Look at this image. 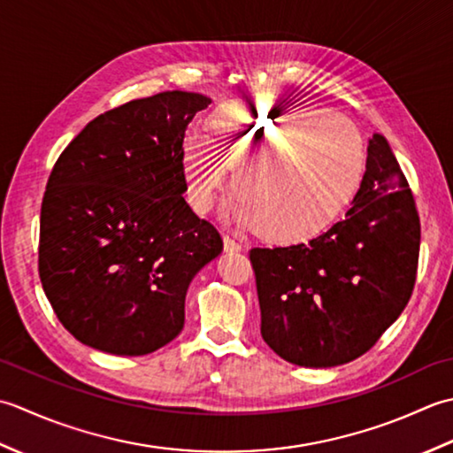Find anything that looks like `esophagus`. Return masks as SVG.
<instances>
[{"label": "esophagus", "mask_w": 453, "mask_h": 453, "mask_svg": "<svg viewBox=\"0 0 453 453\" xmlns=\"http://www.w3.org/2000/svg\"><path fill=\"white\" fill-rule=\"evenodd\" d=\"M223 246H225V252L226 254H238V252L244 250V246L240 244V242H236V240H233L230 236L223 238Z\"/></svg>", "instance_id": "esophagus-1"}]
</instances>
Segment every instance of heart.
<instances>
[{
  "label": "heart",
  "mask_w": 453,
  "mask_h": 453,
  "mask_svg": "<svg viewBox=\"0 0 453 453\" xmlns=\"http://www.w3.org/2000/svg\"><path fill=\"white\" fill-rule=\"evenodd\" d=\"M219 154L236 165L234 215L267 242L303 244L336 223L365 172L364 138L354 123L322 109L270 101L225 104L207 117ZM183 172L197 209L209 211L225 170L199 136L183 141Z\"/></svg>",
  "instance_id": "heart-1"
}]
</instances>
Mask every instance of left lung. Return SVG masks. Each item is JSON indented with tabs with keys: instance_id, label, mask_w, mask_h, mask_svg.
<instances>
[{
	"instance_id": "1",
	"label": "left lung",
	"mask_w": 453,
	"mask_h": 453,
	"mask_svg": "<svg viewBox=\"0 0 453 453\" xmlns=\"http://www.w3.org/2000/svg\"><path fill=\"white\" fill-rule=\"evenodd\" d=\"M418 252L409 181L385 136L373 134L344 220L309 244L250 250L265 344L303 367L365 354L407 307Z\"/></svg>"
}]
</instances>
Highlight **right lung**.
I'll use <instances>...</instances> for the list:
<instances>
[{"label":"right lung","mask_w":453,"mask_h":453,"mask_svg":"<svg viewBox=\"0 0 453 453\" xmlns=\"http://www.w3.org/2000/svg\"><path fill=\"white\" fill-rule=\"evenodd\" d=\"M209 104L191 91L128 101L89 121L54 164L39 275L81 344L144 356L181 332L191 280L223 252L217 228L183 199V136Z\"/></svg>","instance_id":"obj_1"}]
</instances>
